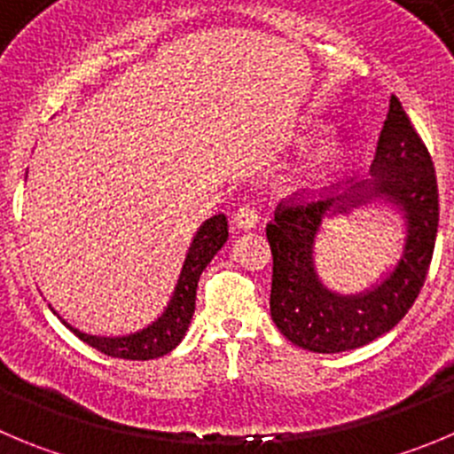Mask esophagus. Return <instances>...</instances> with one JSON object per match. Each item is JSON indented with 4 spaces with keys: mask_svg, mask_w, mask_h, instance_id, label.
Listing matches in <instances>:
<instances>
[{
    "mask_svg": "<svg viewBox=\"0 0 454 454\" xmlns=\"http://www.w3.org/2000/svg\"><path fill=\"white\" fill-rule=\"evenodd\" d=\"M260 217H257V210L253 206H241L235 215H232V226L237 231H251L257 226Z\"/></svg>",
    "mask_w": 454,
    "mask_h": 454,
    "instance_id": "34e87169",
    "label": "esophagus"
}]
</instances>
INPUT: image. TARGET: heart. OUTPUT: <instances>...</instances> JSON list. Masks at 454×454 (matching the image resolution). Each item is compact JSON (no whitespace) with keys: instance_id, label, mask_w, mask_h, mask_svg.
<instances>
[{"instance_id":"b5f03b06","label":"heart","mask_w":454,"mask_h":454,"mask_svg":"<svg viewBox=\"0 0 454 454\" xmlns=\"http://www.w3.org/2000/svg\"><path fill=\"white\" fill-rule=\"evenodd\" d=\"M347 163H349V152H347V147L338 145V143L327 145L325 150L313 154L311 159H309V163L304 165L302 169L304 184L313 185V188L329 184V181L336 179L342 169L347 168Z\"/></svg>"}]
</instances>
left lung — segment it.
I'll return each instance as SVG.
<instances>
[{
  "mask_svg": "<svg viewBox=\"0 0 454 454\" xmlns=\"http://www.w3.org/2000/svg\"><path fill=\"white\" fill-rule=\"evenodd\" d=\"M372 179L323 201L279 203L266 226L273 253L270 317L294 345L338 354L376 340L399 325L430 269L439 223V192L430 152L392 96L372 160ZM372 200L404 215V251L395 269L361 294H336L315 270V239L325 216Z\"/></svg>",
  "mask_w": 454,
  "mask_h": 454,
  "instance_id": "left-lung-1",
  "label": "left lung"
}]
</instances>
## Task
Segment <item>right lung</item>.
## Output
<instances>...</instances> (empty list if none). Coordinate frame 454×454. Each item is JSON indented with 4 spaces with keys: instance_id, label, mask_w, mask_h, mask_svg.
Masks as SVG:
<instances>
[{
    "instance_id": "add662e5",
    "label": "right lung",
    "mask_w": 454,
    "mask_h": 454,
    "mask_svg": "<svg viewBox=\"0 0 454 454\" xmlns=\"http://www.w3.org/2000/svg\"><path fill=\"white\" fill-rule=\"evenodd\" d=\"M228 239V222L226 215H215L206 219L199 226L192 244L185 255L184 269H181L179 279H176L175 294L169 298L165 311L156 317L154 323L147 325L145 329L129 336H89L80 329L71 327L69 323H62L75 333L82 342L91 345L93 349L103 351L112 358H125V361H152L159 356L169 354L181 340L190 327L194 313V300H197V285L201 278L203 269L210 264L215 255L222 251V247ZM53 311V309H51ZM55 313V311H53Z\"/></svg>"
}]
</instances>
